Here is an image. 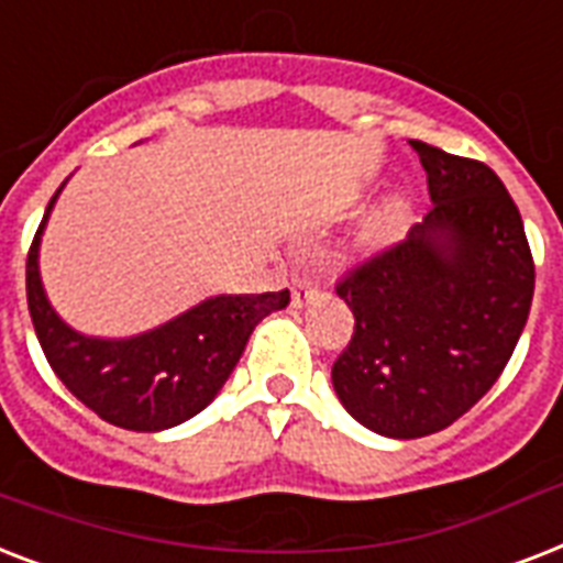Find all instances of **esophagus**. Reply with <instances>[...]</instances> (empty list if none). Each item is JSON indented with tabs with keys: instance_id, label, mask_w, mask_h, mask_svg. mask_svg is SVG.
I'll return each instance as SVG.
<instances>
[{
	"instance_id": "1",
	"label": "esophagus",
	"mask_w": 563,
	"mask_h": 563,
	"mask_svg": "<svg viewBox=\"0 0 563 563\" xmlns=\"http://www.w3.org/2000/svg\"><path fill=\"white\" fill-rule=\"evenodd\" d=\"M318 286H321L318 277H312V274H298V277L291 280V303H295V307H303L307 300H312Z\"/></svg>"
}]
</instances>
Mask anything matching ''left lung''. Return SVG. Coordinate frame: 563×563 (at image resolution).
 <instances>
[{"mask_svg":"<svg viewBox=\"0 0 563 563\" xmlns=\"http://www.w3.org/2000/svg\"><path fill=\"white\" fill-rule=\"evenodd\" d=\"M432 207L335 280L356 324L333 362L339 400L388 438L432 435L506 371L534 295L515 198L482 161L409 140Z\"/></svg>","mask_w":563,"mask_h":563,"instance_id":"left-lung-1","label":"left lung"}]
</instances>
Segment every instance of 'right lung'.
<instances>
[{
  "label": "right lung",
  "instance_id": "obj_1",
  "mask_svg": "<svg viewBox=\"0 0 563 563\" xmlns=\"http://www.w3.org/2000/svg\"><path fill=\"white\" fill-rule=\"evenodd\" d=\"M57 192L25 260L31 324L48 365L87 409L113 427L134 432L178 427L219 394L245 351L247 335L265 316L289 303V289L210 298L136 339H87L55 316L40 286V233Z\"/></svg>",
  "mask_w": 563,
  "mask_h": 563
}]
</instances>
